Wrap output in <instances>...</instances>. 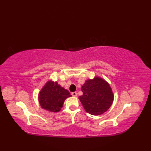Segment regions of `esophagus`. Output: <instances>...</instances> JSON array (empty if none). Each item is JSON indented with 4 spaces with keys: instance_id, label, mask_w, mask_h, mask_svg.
Segmentation results:
<instances>
[{
    "instance_id": "34e87169",
    "label": "esophagus",
    "mask_w": 151,
    "mask_h": 151,
    "mask_svg": "<svg viewBox=\"0 0 151 151\" xmlns=\"http://www.w3.org/2000/svg\"><path fill=\"white\" fill-rule=\"evenodd\" d=\"M72 96H77V93H76V92H73V93H72Z\"/></svg>"
}]
</instances>
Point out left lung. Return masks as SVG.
Listing matches in <instances>:
<instances>
[{
    "mask_svg": "<svg viewBox=\"0 0 151 151\" xmlns=\"http://www.w3.org/2000/svg\"><path fill=\"white\" fill-rule=\"evenodd\" d=\"M81 90L83 94L79 98L86 111L91 115H101L111 106L114 98L111 89L99 77L87 81Z\"/></svg>",
    "mask_w": 151,
    "mask_h": 151,
    "instance_id": "1",
    "label": "left lung"
}]
</instances>
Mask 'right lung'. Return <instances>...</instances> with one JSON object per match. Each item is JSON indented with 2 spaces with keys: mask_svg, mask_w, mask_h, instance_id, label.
<instances>
[{
  "mask_svg": "<svg viewBox=\"0 0 151 151\" xmlns=\"http://www.w3.org/2000/svg\"><path fill=\"white\" fill-rule=\"evenodd\" d=\"M70 96V93L58 85L57 82H48L40 91L38 98L43 109L51 112H58L63 106L65 99Z\"/></svg>",
  "mask_w": 151,
  "mask_h": 151,
  "instance_id": "1",
  "label": "right lung"
}]
</instances>
